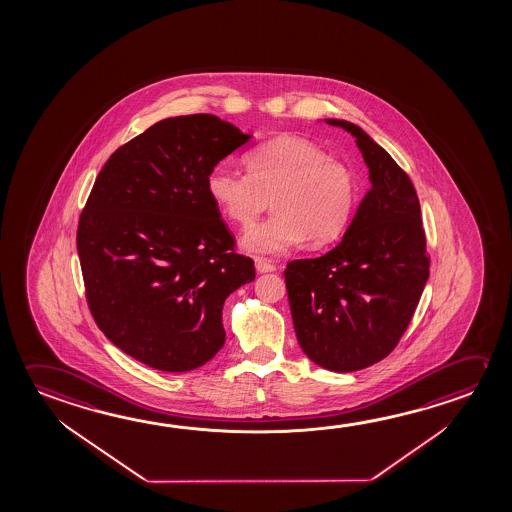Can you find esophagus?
<instances>
[{
	"label": "esophagus",
	"instance_id": "34e87169",
	"mask_svg": "<svg viewBox=\"0 0 512 512\" xmlns=\"http://www.w3.org/2000/svg\"><path fill=\"white\" fill-rule=\"evenodd\" d=\"M255 268L259 273H271V271H275L277 266L271 262L269 259H262V257H257L255 259Z\"/></svg>",
	"mask_w": 512,
	"mask_h": 512
}]
</instances>
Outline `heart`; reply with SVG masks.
<instances>
[{
    "instance_id": "heart-1",
    "label": "heart",
    "mask_w": 512,
    "mask_h": 512,
    "mask_svg": "<svg viewBox=\"0 0 512 512\" xmlns=\"http://www.w3.org/2000/svg\"><path fill=\"white\" fill-rule=\"evenodd\" d=\"M248 175L219 164L207 176L210 200L232 223L248 228L269 200L273 214L244 234L250 253L285 252L303 239L336 241L357 205V178L344 162L296 135L275 137L246 155Z\"/></svg>"
}]
</instances>
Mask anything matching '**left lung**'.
I'll return each mask as SVG.
<instances>
[{
    "label": "left lung",
    "instance_id": "left-lung-1",
    "mask_svg": "<svg viewBox=\"0 0 512 512\" xmlns=\"http://www.w3.org/2000/svg\"><path fill=\"white\" fill-rule=\"evenodd\" d=\"M355 137L369 189L341 243L284 271L298 343L321 368L350 373L382 361L411 323L428 280L418 194L361 126L325 119Z\"/></svg>",
    "mask_w": 512,
    "mask_h": 512
}]
</instances>
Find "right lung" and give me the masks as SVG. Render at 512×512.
Instances as JSON below:
<instances>
[{"instance_id": "1", "label": "right lung", "mask_w": 512, "mask_h": 512, "mask_svg": "<svg viewBox=\"0 0 512 512\" xmlns=\"http://www.w3.org/2000/svg\"><path fill=\"white\" fill-rule=\"evenodd\" d=\"M252 135L212 114L162 119L110 155L78 221L96 325L150 368L184 373L225 344L221 310L255 278L207 193V176Z\"/></svg>"}]
</instances>
